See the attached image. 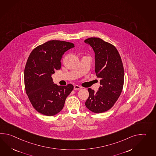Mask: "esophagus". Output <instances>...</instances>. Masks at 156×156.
I'll return each mask as SVG.
<instances>
[{
	"label": "esophagus",
	"mask_w": 156,
	"mask_h": 156,
	"mask_svg": "<svg viewBox=\"0 0 156 156\" xmlns=\"http://www.w3.org/2000/svg\"><path fill=\"white\" fill-rule=\"evenodd\" d=\"M80 88H81V87L78 85L74 86V90H80Z\"/></svg>",
	"instance_id": "1"
}]
</instances>
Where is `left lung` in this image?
<instances>
[{"label":"left lung","mask_w":156,"mask_h":156,"mask_svg":"<svg viewBox=\"0 0 156 156\" xmlns=\"http://www.w3.org/2000/svg\"><path fill=\"white\" fill-rule=\"evenodd\" d=\"M95 54V72L100 78L98 90L88 88L86 108L94 113L110 109L121 94L124 85V71L121 57L114 45L97 37L84 40Z\"/></svg>","instance_id":"obj_1"}]
</instances>
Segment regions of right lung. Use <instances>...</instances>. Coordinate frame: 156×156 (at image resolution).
<instances>
[{"label": "right lung", "instance_id": "right-lung-1", "mask_svg": "<svg viewBox=\"0 0 156 156\" xmlns=\"http://www.w3.org/2000/svg\"><path fill=\"white\" fill-rule=\"evenodd\" d=\"M73 48L71 42L51 40L34 48L28 58L24 68L26 92L33 107L42 114L50 116L59 113L73 90L71 84H54L51 76L60 69L64 54Z\"/></svg>", "mask_w": 156, "mask_h": 156}]
</instances>
